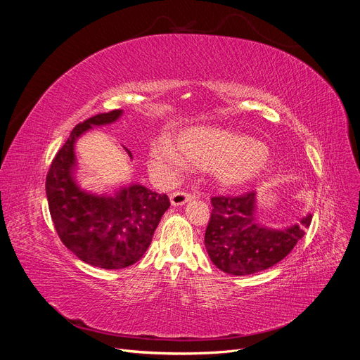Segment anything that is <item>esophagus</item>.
I'll use <instances>...</instances> for the list:
<instances>
[{
  "mask_svg": "<svg viewBox=\"0 0 360 360\" xmlns=\"http://www.w3.org/2000/svg\"><path fill=\"white\" fill-rule=\"evenodd\" d=\"M193 197H192V193H188V192H172L171 195H169V201H171V205H183L184 202H188V201H191Z\"/></svg>",
  "mask_w": 360,
  "mask_h": 360,
  "instance_id": "obj_1",
  "label": "esophagus"
}]
</instances>
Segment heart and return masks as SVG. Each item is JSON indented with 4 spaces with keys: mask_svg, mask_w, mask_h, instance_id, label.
<instances>
[{
    "mask_svg": "<svg viewBox=\"0 0 360 360\" xmlns=\"http://www.w3.org/2000/svg\"><path fill=\"white\" fill-rule=\"evenodd\" d=\"M267 150L259 141L243 134L214 127H193L181 134L179 147L168 135L158 136L150 148L155 176L169 183L188 168V160L210 171L222 186L252 183L266 171Z\"/></svg>",
    "mask_w": 360,
    "mask_h": 360,
    "instance_id": "obj_1",
    "label": "heart"
}]
</instances>
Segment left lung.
<instances>
[{"label":"left lung","instance_id":"obj_1","mask_svg":"<svg viewBox=\"0 0 360 360\" xmlns=\"http://www.w3.org/2000/svg\"><path fill=\"white\" fill-rule=\"evenodd\" d=\"M204 243L212 263L225 274L245 276L284 259L309 228L312 214L287 228H269L255 219L257 192L213 197Z\"/></svg>","mask_w":360,"mask_h":360}]
</instances>
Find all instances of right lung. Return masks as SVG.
<instances>
[{"instance_id":"add662e5","label":"right lung","mask_w":360,"mask_h":360,"mask_svg":"<svg viewBox=\"0 0 360 360\" xmlns=\"http://www.w3.org/2000/svg\"><path fill=\"white\" fill-rule=\"evenodd\" d=\"M122 114V110H114L76 124L46 176L49 212L61 242L84 263L110 270L129 267L141 259L169 207L165 193H156L143 184L96 195L82 191L75 181L76 139L93 126L117 122Z\"/></svg>"}]
</instances>
